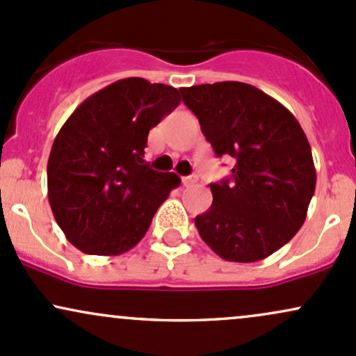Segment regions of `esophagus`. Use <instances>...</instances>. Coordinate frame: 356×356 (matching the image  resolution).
<instances>
[{"label":"esophagus","mask_w":356,"mask_h":356,"mask_svg":"<svg viewBox=\"0 0 356 356\" xmlns=\"http://www.w3.org/2000/svg\"><path fill=\"white\" fill-rule=\"evenodd\" d=\"M181 181H183V185H185V186H191L193 183H197V178H195V177H183Z\"/></svg>","instance_id":"1"}]
</instances>
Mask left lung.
<instances>
[{
  "label": "left lung",
  "instance_id": "1",
  "mask_svg": "<svg viewBox=\"0 0 356 356\" xmlns=\"http://www.w3.org/2000/svg\"><path fill=\"white\" fill-rule=\"evenodd\" d=\"M179 92L215 154L235 158L232 177L211 183V207L195 218L200 237L229 262L269 257L301 229L316 188L305 131L281 102L249 83Z\"/></svg>",
  "mask_w": 356,
  "mask_h": 356
}]
</instances>
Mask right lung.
<instances>
[{
	"mask_svg": "<svg viewBox=\"0 0 356 356\" xmlns=\"http://www.w3.org/2000/svg\"><path fill=\"white\" fill-rule=\"evenodd\" d=\"M179 92L129 77L87 97L51 146L49 202L67 241L92 255H121L145 237L178 175L145 165L147 134Z\"/></svg>",
	"mask_w": 356,
	"mask_h": 356,
	"instance_id": "obj_1",
	"label": "right lung"
}]
</instances>
